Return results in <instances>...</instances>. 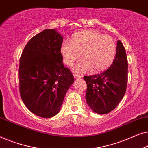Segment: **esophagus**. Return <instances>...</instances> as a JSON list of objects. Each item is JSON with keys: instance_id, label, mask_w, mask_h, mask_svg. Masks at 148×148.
I'll return each instance as SVG.
<instances>
[{"instance_id": "1", "label": "esophagus", "mask_w": 148, "mask_h": 148, "mask_svg": "<svg viewBox=\"0 0 148 148\" xmlns=\"http://www.w3.org/2000/svg\"><path fill=\"white\" fill-rule=\"evenodd\" d=\"M74 77H75V79H80L82 77V76H81V75H77V74H75Z\"/></svg>"}]
</instances>
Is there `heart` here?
<instances>
[{
  "label": "heart",
  "instance_id": "obj_1",
  "mask_svg": "<svg viewBox=\"0 0 148 148\" xmlns=\"http://www.w3.org/2000/svg\"><path fill=\"white\" fill-rule=\"evenodd\" d=\"M116 44L109 35H103L92 29L78 32L72 41H64L60 48L62 58L66 65L72 66L82 57L73 70L77 73H85L92 70L98 73L107 69L114 61Z\"/></svg>",
  "mask_w": 148,
  "mask_h": 148
}]
</instances>
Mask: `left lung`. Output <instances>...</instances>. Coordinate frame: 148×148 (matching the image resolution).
I'll use <instances>...</instances> for the list:
<instances>
[{"instance_id":"obj_1","label":"left lung","mask_w":148,"mask_h":148,"mask_svg":"<svg viewBox=\"0 0 148 148\" xmlns=\"http://www.w3.org/2000/svg\"><path fill=\"white\" fill-rule=\"evenodd\" d=\"M116 55L110 67L93 76H84L87 84V104L100 114L110 112L118 106L126 92L128 62L120 40L116 43Z\"/></svg>"}]
</instances>
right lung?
I'll list each match as a JSON object with an SVG mask.
<instances>
[{"label":"right lung","mask_w":148,"mask_h":148,"mask_svg":"<svg viewBox=\"0 0 148 148\" xmlns=\"http://www.w3.org/2000/svg\"><path fill=\"white\" fill-rule=\"evenodd\" d=\"M62 41L56 29H44L28 42L19 60L21 98L28 110L42 118L59 112L74 82L71 72L62 63Z\"/></svg>","instance_id":"right-lung-1"}]
</instances>
